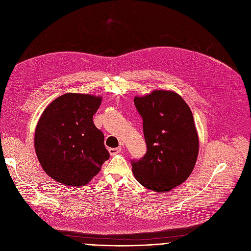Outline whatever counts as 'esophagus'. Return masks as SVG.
<instances>
[{
	"label": "esophagus",
	"instance_id": "34e87169",
	"mask_svg": "<svg viewBox=\"0 0 251 251\" xmlns=\"http://www.w3.org/2000/svg\"><path fill=\"white\" fill-rule=\"evenodd\" d=\"M121 150H122V148H121V147H117V148H110V149H109V153H110V155H111V156H113V155H116V154L120 153V152H121Z\"/></svg>",
	"mask_w": 251,
	"mask_h": 251
}]
</instances>
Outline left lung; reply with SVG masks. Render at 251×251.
<instances>
[{
    "mask_svg": "<svg viewBox=\"0 0 251 251\" xmlns=\"http://www.w3.org/2000/svg\"><path fill=\"white\" fill-rule=\"evenodd\" d=\"M134 104L143 119L147 153L132 161L133 174L142 186L166 193L183 184L195 168L199 136L193 113L180 95L168 90L136 96Z\"/></svg>",
    "mask_w": 251,
    "mask_h": 251,
    "instance_id": "left-lung-1",
    "label": "left lung"
}]
</instances>
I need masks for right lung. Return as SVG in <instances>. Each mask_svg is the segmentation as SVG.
<instances>
[{
  "mask_svg": "<svg viewBox=\"0 0 251 251\" xmlns=\"http://www.w3.org/2000/svg\"><path fill=\"white\" fill-rule=\"evenodd\" d=\"M101 96L66 93L43 112L34 132V149L44 171L69 187L87 185L109 159L104 135L93 123Z\"/></svg>",
  "mask_w": 251,
  "mask_h": 251,
  "instance_id": "1",
  "label": "right lung"
}]
</instances>
